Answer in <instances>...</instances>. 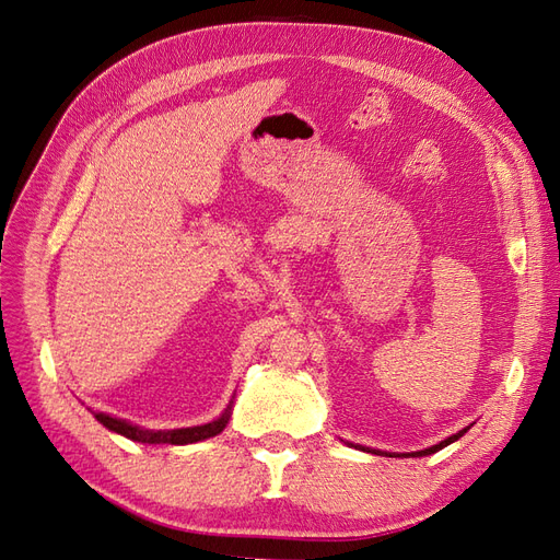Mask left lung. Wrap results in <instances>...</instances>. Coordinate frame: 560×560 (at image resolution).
Here are the masks:
<instances>
[{
	"mask_svg": "<svg viewBox=\"0 0 560 560\" xmlns=\"http://www.w3.org/2000/svg\"><path fill=\"white\" fill-rule=\"evenodd\" d=\"M465 432H467V430H460V432H457V434H453V436L444 439V442H442V444H436V446H432V448H425V451H418V453H413V455H432V453H436V451H442L444 446L453 444V442H455V439H460V436H463ZM371 453H376V455H378V451H371Z\"/></svg>",
	"mask_w": 560,
	"mask_h": 560,
	"instance_id": "obj_1",
	"label": "left lung"
}]
</instances>
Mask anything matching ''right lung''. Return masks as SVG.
<instances>
[{"instance_id": "1", "label": "right lung", "mask_w": 560, "mask_h": 560, "mask_svg": "<svg viewBox=\"0 0 560 560\" xmlns=\"http://www.w3.org/2000/svg\"><path fill=\"white\" fill-rule=\"evenodd\" d=\"M229 416H231V406L224 411L222 418L208 422V425L184 428V430H142L138 425H130V422L112 418L107 413H95V418L103 422L107 430L124 434V436L132 439V442H140V444H175V446L194 444V442H200V439H210V436L219 434L226 428Z\"/></svg>"}]
</instances>
